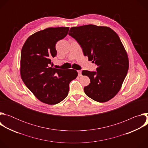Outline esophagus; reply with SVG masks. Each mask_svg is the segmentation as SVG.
<instances>
[{
  "label": "esophagus",
  "instance_id": "obj_1",
  "mask_svg": "<svg viewBox=\"0 0 148 148\" xmlns=\"http://www.w3.org/2000/svg\"><path fill=\"white\" fill-rule=\"evenodd\" d=\"M77 72H78V76H79V77L81 76V71H80V70H78Z\"/></svg>",
  "mask_w": 148,
  "mask_h": 148
}]
</instances>
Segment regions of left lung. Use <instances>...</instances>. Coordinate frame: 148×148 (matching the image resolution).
I'll return each mask as SVG.
<instances>
[{
  "mask_svg": "<svg viewBox=\"0 0 148 148\" xmlns=\"http://www.w3.org/2000/svg\"><path fill=\"white\" fill-rule=\"evenodd\" d=\"M69 34L97 66V71H82L90 79L84 88L86 94L99 102L110 100L120 90L129 69L128 55L118 35L108 27L93 25L71 27Z\"/></svg>",
  "mask_w": 148,
  "mask_h": 148,
  "instance_id": "1",
  "label": "left lung"
}]
</instances>
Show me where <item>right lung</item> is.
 <instances>
[{
	"mask_svg": "<svg viewBox=\"0 0 148 148\" xmlns=\"http://www.w3.org/2000/svg\"><path fill=\"white\" fill-rule=\"evenodd\" d=\"M69 27H49L31 35L26 41L20 58L21 77L26 87L42 102L56 104L68 95L70 82L78 73L73 69L53 68L56 44L68 34Z\"/></svg>",
	"mask_w": 148,
	"mask_h": 148,
	"instance_id": "1",
	"label": "right lung"
}]
</instances>
